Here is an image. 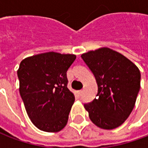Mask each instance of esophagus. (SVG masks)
Wrapping results in <instances>:
<instances>
[{
	"label": "esophagus",
	"instance_id": "1",
	"mask_svg": "<svg viewBox=\"0 0 148 148\" xmlns=\"http://www.w3.org/2000/svg\"><path fill=\"white\" fill-rule=\"evenodd\" d=\"M82 93H83V90H79V91H78V94H79V96H81V95L82 94Z\"/></svg>",
	"mask_w": 148,
	"mask_h": 148
}]
</instances>
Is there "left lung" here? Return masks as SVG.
<instances>
[{
    "label": "left lung",
    "mask_w": 148,
    "mask_h": 148,
    "mask_svg": "<svg viewBox=\"0 0 148 148\" xmlns=\"http://www.w3.org/2000/svg\"><path fill=\"white\" fill-rule=\"evenodd\" d=\"M97 84L93 101L84 104L93 124L104 129L121 126L132 111L140 89V72L124 55L108 47L82 55Z\"/></svg>",
    "instance_id": "left-lung-1"
}]
</instances>
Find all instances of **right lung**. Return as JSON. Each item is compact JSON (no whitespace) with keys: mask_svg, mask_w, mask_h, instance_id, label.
Wrapping results in <instances>:
<instances>
[{"mask_svg":"<svg viewBox=\"0 0 148 148\" xmlns=\"http://www.w3.org/2000/svg\"><path fill=\"white\" fill-rule=\"evenodd\" d=\"M76 55L47 52L24 58L17 75L20 93L32 122L40 130L57 132L66 125L74 102L66 72Z\"/></svg>","mask_w":148,"mask_h":148,"instance_id":"obj_1","label":"right lung"}]
</instances>
